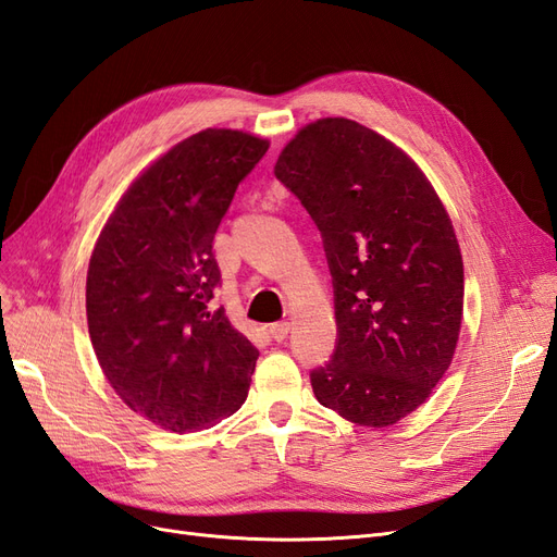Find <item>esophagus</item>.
<instances>
[{"mask_svg": "<svg viewBox=\"0 0 557 557\" xmlns=\"http://www.w3.org/2000/svg\"><path fill=\"white\" fill-rule=\"evenodd\" d=\"M269 332H272L276 342H285V336L290 334V323L288 320H281V323H274L272 327H269Z\"/></svg>", "mask_w": 557, "mask_h": 557, "instance_id": "34e87169", "label": "esophagus"}]
</instances>
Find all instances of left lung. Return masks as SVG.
I'll return each instance as SVG.
<instances>
[{
	"instance_id": "8db88e82",
	"label": "left lung",
	"mask_w": 557,
	"mask_h": 557,
	"mask_svg": "<svg viewBox=\"0 0 557 557\" xmlns=\"http://www.w3.org/2000/svg\"><path fill=\"white\" fill-rule=\"evenodd\" d=\"M323 234L339 344L311 372L315 399L387 428L432 395L462 325L465 269L448 211L423 170L383 134L320 117L274 164Z\"/></svg>"
}]
</instances>
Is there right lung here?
<instances>
[{"label": "right lung", "instance_id": "add662e5", "mask_svg": "<svg viewBox=\"0 0 557 557\" xmlns=\"http://www.w3.org/2000/svg\"><path fill=\"white\" fill-rule=\"evenodd\" d=\"M267 148L225 127L178 141L129 183L92 248L95 356L115 395L164 430L211 428L248 397L260 350L215 307L213 237Z\"/></svg>", "mask_w": 557, "mask_h": 557}]
</instances>
